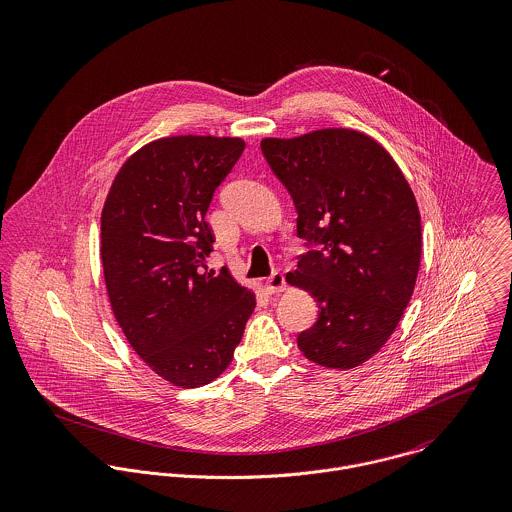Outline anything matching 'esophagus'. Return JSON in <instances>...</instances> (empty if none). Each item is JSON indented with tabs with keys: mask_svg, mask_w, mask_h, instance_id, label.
<instances>
[{
	"mask_svg": "<svg viewBox=\"0 0 512 512\" xmlns=\"http://www.w3.org/2000/svg\"><path fill=\"white\" fill-rule=\"evenodd\" d=\"M286 290V278L280 272H274L270 278H266V292L280 293Z\"/></svg>",
	"mask_w": 512,
	"mask_h": 512,
	"instance_id": "34e87169",
	"label": "esophagus"
}]
</instances>
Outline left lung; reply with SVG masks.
I'll list each match as a JSON object with an SVG mask.
<instances>
[{
    "instance_id": "obj_1",
    "label": "left lung",
    "mask_w": 512,
    "mask_h": 512,
    "mask_svg": "<svg viewBox=\"0 0 512 512\" xmlns=\"http://www.w3.org/2000/svg\"><path fill=\"white\" fill-rule=\"evenodd\" d=\"M260 147L307 240L288 282L315 297L319 315L297 347L327 368L363 365L390 339L416 286V197L390 153L355 130L266 138Z\"/></svg>"
}]
</instances>
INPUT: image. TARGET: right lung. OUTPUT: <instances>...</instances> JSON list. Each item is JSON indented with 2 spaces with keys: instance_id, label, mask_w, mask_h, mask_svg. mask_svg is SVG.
<instances>
[{
  "instance_id": "obj_1",
  "label": "right lung",
  "mask_w": 512,
  "mask_h": 512,
  "mask_svg": "<svg viewBox=\"0 0 512 512\" xmlns=\"http://www.w3.org/2000/svg\"><path fill=\"white\" fill-rule=\"evenodd\" d=\"M244 151L240 138L173 136L138 149L102 209V268L118 325L147 366L181 388L230 365L254 293L207 268L213 195Z\"/></svg>"
}]
</instances>
